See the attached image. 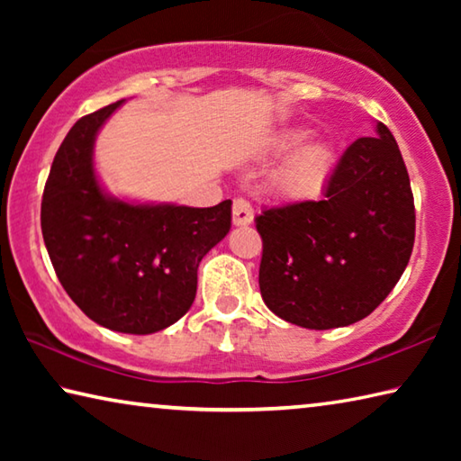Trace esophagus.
<instances>
[{
    "instance_id": "34e87169",
    "label": "esophagus",
    "mask_w": 461,
    "mask_h": 461,
    "mask_svg": "<svg viewBox=\"0 0 461 461\" xmlns=\"http://www.w3.org/2000/svg\"><path fill=\"white\" fill-rule=\"evenodd\" d=\"M231 213H233V223H236L238 228H246V225L254 221V209L246 199H233Z\"/></svg>"
}]
</instances>
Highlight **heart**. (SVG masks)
<instances>
[{"label": "heart", "instance_id": "1", "mask_svg": "<svg viewBox=\"0 0 461 461\" xmlns=\"http://www.w3.org/2000/svg\"><path fill=\"white\" fill-rule=\"evenodd\" d=\"M307 136V130L294 128L280 131L275 138L276 152H291L297 148L275 173V186L285 197L305 199L315 194L335 165V150L325 140H313V142L300 146Z\"/></svg>", "mask_w": 461, "mask_h": 461}]
</instances>
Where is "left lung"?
Segmentation results:
<instances>
[{"instance_id":"obj_1","label":"left lung","mask_w":461,"mask_h":461,"mask_svg":"<svg viewBox=\"0 0 461 461\" xmlns=\"http://www.w3.org/2000/svg\"><path fill=\"white\" fill-rule=\"evenodd\" d=\"M260 293L272 313L307 330L368 317L407 268L415 203L394 136L357 138L325 185L323 199L264 209Z\"/></svg>"}]
</instances>
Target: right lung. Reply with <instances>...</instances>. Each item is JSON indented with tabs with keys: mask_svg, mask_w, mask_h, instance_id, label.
Listing matches in <instances>:
<instances>
[{
	"mask_svg": "<svg viewBox=\"0 0 461 461\" xmlns=\"http://www.w3.org/2000/svg\"><path fill=\"white\" fill-rule=\"evenodd\" d=\"M122 104L85 115L62 140L41 223L54 272L75 305L107 330L148 335L191 309L199 262L231 228V201L201 209L105 193L93 148Z\"/></svg>",
	"mask_w": 461,
	"mask_h": 461,
	"instance_id": "1",
	"label": "right lung"
}]
</instances>
